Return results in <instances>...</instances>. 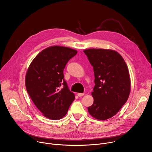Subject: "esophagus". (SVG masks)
I'll return each mask as SVG.
<instances>
[{"instance_id": "1", "label": "esophagus", "mask_w": 152, "mask_h": 152, "mask_svg": "<svg viewBox=\"0 0 152 152\" xmlns=\"http://www.w3.org/2000/svg\"><path fill=\"white\" fill-rule=\"evenodd\" d=\"M84 95V93H77V96L79 97H81V96H83Z\"/></svg>"}]
</instances>
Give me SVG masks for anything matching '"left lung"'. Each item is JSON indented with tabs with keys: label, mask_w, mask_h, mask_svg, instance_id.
<instances>
[{
	"label": "left lung",
	"mask_w": 152,
	"mask_h": 152,
	"mask_svg": "<svg viewBox=\"0 0 152 152\" xmlns=\"http://www.w3.org/2000/svg\"><path fill=\"white\" fill-rule=\"evenodd\" d=\"M83 52L93 67L95 77L94 103L88 111L96 119H108L120 111L131 91L127 65L122 56L113 50L90 49Z\"/></svg>",
	"instance_id": "left-lung-1"
}]
</instances>
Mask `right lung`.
Segmentation results:
<instances>
[{
  "mask_svg": "<svg viewBox=\"0 0 152 152\" xmlns=\"http://www.w3.org/2000/svg\"><path fill=\"white\" fill-rule=\"evenodd\" d=\"M77 53L69 48L49 47L39 53L28 68L25 79L27 92L37 107L48 118L55 120L64 117L75 100L63 72Z\"/></svg>",
  "mask_w": 152,
  "mask_h": 152,
  "instance_id": "right-lung-1",
  "label": "right lung"
}]
</instances>
